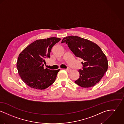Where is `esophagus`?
<instances>
[{
    "label": "esophagus",
    "instance_id": "34e87169",
    "mask_svg": "<svg viewBox=\"0 0 124 124\" xmlns=\"http://www.w3.org/2000/svg\"><path fill=\"white\" fill-rule=\"evenodd\" d=\"M65 69V70H66L67 72H70V71L71 70V68H67V69Z\"/></svg>",
    "mask_w": 124,
    "mask_h": 124
}]
</instances>
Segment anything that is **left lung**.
<instances>
[{"mask_svg": "<svg viewBox=\"0 0 124 124\" xmlns=\"http://www.w3.org/2000/svg\"><path fill=\"white\" fill-rule=\"evenodd\" d=\"M61 43H66L76 57L83 60V69L78 70L79 78L75 83L83 88L98 83L108 68L107 57L101 48L89 40L76 36L66 37Z\"/></svg>", "mask_w": 124, "mask_h": 124, "instance_id": "1", "label": "left lung"}]
</instances>
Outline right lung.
<instances>
[{
    "label": "right lung",
    "mask_w": 124,
    "mask_h": 124,
    "mask_svg": "<svg viewBox=\"0 0 124 124\" xmlns=\"http://www.w3.org/2000/svg\"><path fill=\"white\" fill-rule=\"evenodd\" d=\"M61 39L51 37L36 40L30 44L19 54L17 68L23 82L29 87L38 90H44L51 85L55 81L57 70L44 68L45 59L50 57L53 46Z\"/></svg>",
    "instance_id": "1"
}]
</instances>
